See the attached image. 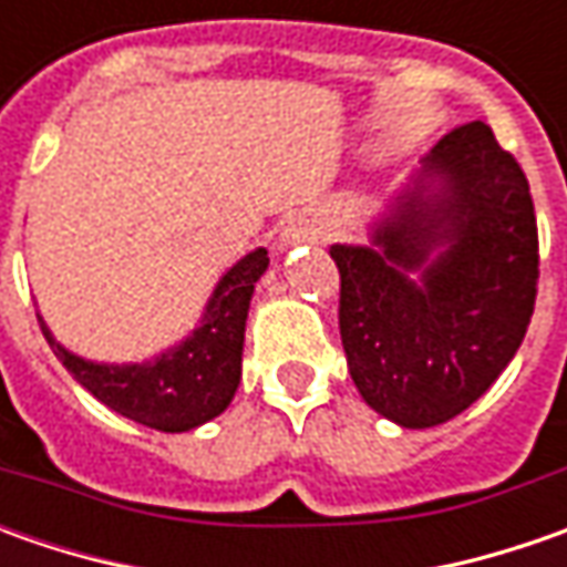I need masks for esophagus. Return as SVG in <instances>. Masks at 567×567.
<instances>
[{"label": "esophagus", "mask_w": 567, "mask_h": 567, "mask_svg": "<svg viewBox=\"0 0 567 567\" xmlns=\"http://www.w3.org/2000/svg\"><path fill=\"white\" fill-rule=\"evenodd\" d=\"M318 236H321V227H318L316 217L299 214L284 229V246H290V243H318Z\"/></svg>", "instance_id": "34e87169"}]
</instances>
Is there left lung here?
I'll return each mask as SVG.
<instances>
[{
    "instance_id": "1",
    "label": "left lung",
    "mask_w": 567,
    "mask_h": 567,
    "mask_svg": "<svg viewBox=\"0 0 567 567\" xmlns=\"http://www.w3.org/2000/svg\"><path fill=\"white\" fill-rule=\"evenodd\" d=\"M331 258L362 401L403 429L447 423L489 391L534 316L527 176L486 122L457 125L375 224L372 246H331Z\"/></svg>"
}]
</instances>
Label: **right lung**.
<instances>
[{
    "mask_svg": "<svg viewBox=\"0 0 567 567\" xmlns=\"http://www.w3.org/2000/svg\"><path fill=\"white\" fill-rule=\"evenodd\" d=\"M265 271L268 249L239 258L214 287L202 324L183 343L147 362L113 365L81 360L50 334L43 318L37 316V321L62 365L100 403L157 432H188L220 416L239 388L249 302Z\"/></svg>",
    "mask_w": 567,
    "mask_h": 567,
    "instance_id": "obj_1",
    "label": "right lung"
}]
</instances>
